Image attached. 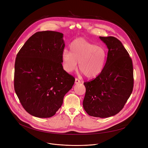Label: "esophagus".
<instances>
[{
    "mask_svg": "<svg viewBox=\"0 0 148 148\" xmlns=\"http://www.w3.org/2000/svg\"><path fill=\"white\" fill-rule=\"evenodd\" d=\"M79 83H81V81H80V80L78 79V78H75V84H78Z\"/></svg>",
    "mask_w": 148,
    "mask_h": 148,
    "instance_id": "esophagus-1",
    "label": "esophagus"
}]
</instances>
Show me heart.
Returning a JSON list of instances; mask_svg holds the SVG:
<instances>
[{"label":"heart","mask_w":148,"mask_h":148,"mask_svg":"<svg viewBox=\"0 0 148 148\" xmlns=\"http://www.w3.org/2000/svg\"><path fill=\"white\" fill-rule=\"evenodd\" d=\"M70 52L64 51L62 59L64 69L71 72L77 68L88 78L97 76L103 70L106 53L104 48L96 46L84 38L74 39L70 45Z\"/></svg>","instance_id":"heart-1"}]
</instances>
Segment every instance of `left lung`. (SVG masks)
<instances>
[{"label":"left lung","mask_w":148,"mask_h":148,"mask_svg":"<svg viewBox=\"0 0 148 148\" xmlns=\"http://www.w3.org/2000/svg\"><path fill=\"white\" fill-rule=\"evenodd\" d=\"M108 48L107 57L100 74L84 83L86 91L83 105L87 113L106 118L122 110L133 88V69L131 58L118 39L100 36Z\"/></svg>","instance_id":"1"}]
</instances>
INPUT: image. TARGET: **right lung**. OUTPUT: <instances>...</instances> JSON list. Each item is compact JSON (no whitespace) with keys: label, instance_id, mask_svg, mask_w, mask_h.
Masks as SVG:
<instances>
[{"label":"right lung","instance_id":"add662e5","mask_svg":"<svg viewBox=\"0 0 148 148\" xmlns=\"http://www.w3.org/2000/svg\"><path fill=\"white\" fill-rule=\"evenodd\" d=\"M64 47L62 33L38 32L26 41L16 56L15 91L24 109L35 117L54 115L74 84V77L62 65Z\"/></svg>","mask_w":148,"mask_h":148}]
</instances>
